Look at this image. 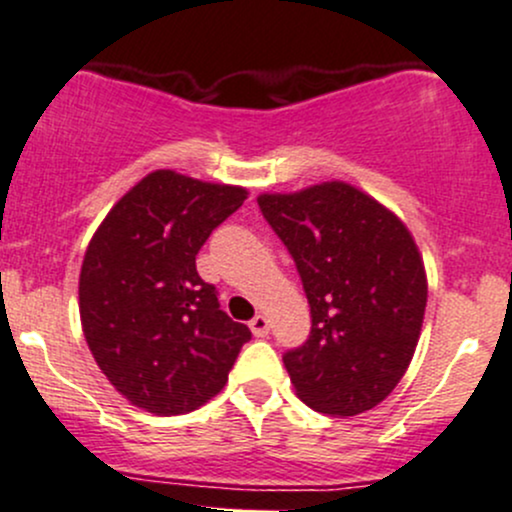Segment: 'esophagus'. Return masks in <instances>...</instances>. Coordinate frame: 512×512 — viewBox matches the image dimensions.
<instances>
[{
  "label": "esophagus",
  "instance_id": "esophagus-1",
  "mask_svg": "<svg viewBox=\"0 0 512 512\" xmlns=\"http://www.w3.org/2000/svg\"><path fill=\"white\" fill-rule=\"evenodd\" d=\"M250 331L255 333L257 338L267 336V333H270V319H267V316H262V314H257L255 319L250 321Z\"/></svg>",
  "mask_w": 512,
  "mask_h": 512
}]
</instances>
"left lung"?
<instances>
[{
  "label": "left lung",
  "mask_w": 512,
  "mask_h": 512,
  "mask_svg": "<svg viewBox=\"0 0 512 512\" xmlns=\"http://www.w3.org/2000/svg\"><path fill=\"white\" fill-rule=\"evenodd\" d=\"M260 211L297 262L311 336L284 353L301 402L353 417L385 400L412 363L427 272L407 225L346 181L260 193Z\"/></svg>",
  "instance_id": "left-lung-1"
}]
</instances>
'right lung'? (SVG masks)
I'll return each instance as SVG.
<instances>
[{
  "label": "right lung",
  "instance_id": "add662e5",
  "mask_svg": "<svg viewBox=\"0 0 512 512\" xmlns=\"http://www.w3.org/2000/svg\"><path fill=\"white\" fill-rule=\"evenodd\" d=\"M245 198L242 186L157 169L95 230L80 267V324L95 363L134 407L186 414L228 383L252 333L220 309L196 255Z\"/></svg>",
  "mask_w": 512,
  "mask_h": 512
}]
</instances>
